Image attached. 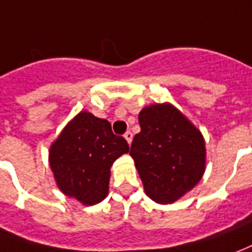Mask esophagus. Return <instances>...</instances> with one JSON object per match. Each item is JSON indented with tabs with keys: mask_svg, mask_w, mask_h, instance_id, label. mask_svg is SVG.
<instances>
[{
	"mask_svg": "<svg viewBox=\"0 0 252 252\" xmlns=\"http://www.w3.org/2000/svg\"><path fill=\"white\" fill-rule=\"evenodd\" d=\"M124 138H126V142H128V144H131L132 138H133V136H132V132L131 131H126V135H124Z\"/></svg>",
	"mask_w": 252,
	"mask_h": 252,
	"instance_id": "obj_1",
	"label": "esophagus"
}]
</instances>
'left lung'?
Segmentation results:
<instances>
[{
    "mask_svg": "<svg viewBox=\"0 0 252 252\" xmlns=\"http://www.w3.org/2000/svg\"><path fill=\"white\" fill-rule=\"evenodd\" d=\"M140 132L132 140L144 192L169 205L189 192L203 177L206 146L202 132L169 102L153 103L139 113Z\"/></svg>",
    "mask_w": 252,
    "mask_h": 252,
    "instance_id": "8db88e82",
    "label": "left lung"
}]
</instances>
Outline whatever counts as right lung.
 Instances as JSON below:
<instances>
[{"label": "right lung", "mask_w": 252, "mask_h": 252, "mask_svg": "<svg viewBox=\"0 0 252 252\" xmlns=\"http://www.w3.org/2000/svg\"><path fill=\"white\" fill-rule=\"evenodd\" d=\"M128 151L126 140L114 135L108 120L82 110L52 143L49 165L61 192L94 206L108 196L110 168Z\"/></svg>", "instance_id": "obj_1"}]
</instances>
